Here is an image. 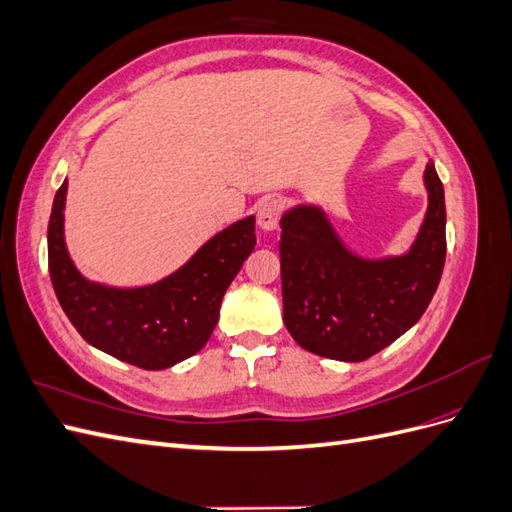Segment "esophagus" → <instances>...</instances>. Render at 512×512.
<instances>
[{
  "instance_id": "obj_1",
  "label": "esophagus",
  "mask_w": 512,
  "mask_h": 512,
  "mask_svg": "<svg viewBox=\"0 0 512 512\" xmlns=\"http://www.w3.org/2000/svg\"><path fill=\"white\" fill-rule=\"evenodd\" d=\"M282 213H284L282 200L280 198H267V200H262V203L256 209V222L262 230L271 232V230L280 226Z\"/></svg>"
}]
</instances>
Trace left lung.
Listing matches in <instances>:
<instances>
[{
  "instance_id": "8db88e82",
  "label": "left lung",
  "mask_w": 512,
  "mask_h": 512,
  "mask_svg": "<svg viewBox=\"0 0 512 512\" xmlns=\"http://www.w3.org/2000/svg\"><path fill=\"white\" fill-rule=\"evenodd\" d=\"M427 213L410 250L363 258L337 235L318 205L282 215L284 324L301 348L359 363L391 346L425 314L446 258L444 188L429 160Z\"/></svg>"
}]
</instances>
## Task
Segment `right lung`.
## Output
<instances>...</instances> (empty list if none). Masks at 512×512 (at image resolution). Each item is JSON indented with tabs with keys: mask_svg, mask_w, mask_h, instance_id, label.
Instances as JSON below:
<instances>
[{
	"mask_svg": "<svg viewBox=\"0 0 512 512\" xmlns=\"http://www.w3.org/2000/svg\"><path fill=\"white\" fill-rule=\"evenodd\" d=\"M68 181L55 194L49 220V273L74 329L87 344L141 369L158 371L203 348L220 318L224 292L254 252L256 218H243L211 237L164 280L113 288L89 282L64 239Z\"/></svg>",
	"mask_w": 512,
	"mask_h": 512,
	"instance_id": "1",
	"label": "right lung"
}]
</instances>
